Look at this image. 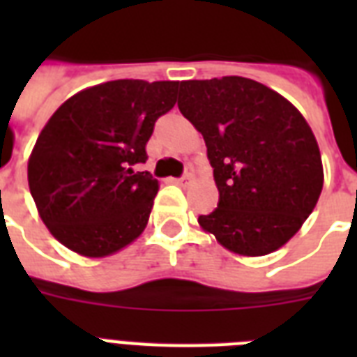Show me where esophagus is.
Wrapping results in <instances>:
<instances>
[{
  "instance_id": "esophagus-1",
  "label": "esophagus",
  "mask_w": 357,
  "mask_h": 357,
  "mask_svg": "<svg viewBox=\"0 0 357 357\" xmlns=\"http://www.w3.org/2000/svg\"><path fill=\"white\" fill-rule=\"evenodd\" d=\"M192 174H195V167H192V162H185V172H183V176H181V178H178L176 179V183H179V185H187L190 181V179H192Z\"/></svg>"
}]
</instances>
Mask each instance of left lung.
I'll return each mask as SVG.
<instances>
[{"label":"left lung","mask_w":357,"mask_h":357,"mask_svg":"<svg viewBox=\"0 0 357 357\" xmlns=\"http://www.w3.org/2000/svg\"><path fill=\"white\" fill-rule=\"evenodd\" d=\"M178 107L206 140L218 206L198 222L224 248L265 255L287 243L315 209L322 161L300 111L238 75L183 81Z\"/></svg>","instance_id":"left-lung-1"}]
</instances>
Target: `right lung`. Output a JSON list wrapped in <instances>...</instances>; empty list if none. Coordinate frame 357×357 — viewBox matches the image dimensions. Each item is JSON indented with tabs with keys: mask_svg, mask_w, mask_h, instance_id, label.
Returning a JSON list of instances; mask_svg holds the SVG:
<instances>
[{
	"mask_svg": "<svg viewBox=\"0 0 357 357\" xmlns=\"http://www.w3.org/2000/svg\"><path fill=\"white\" fill-rule=\"evenodd\" d=\"M179 81L116 79L77 92L53 113L27 165L29 190L57 241L103 257L142 234L159 190L146 162L157 119L176 105Z\"/></svg>",
	"mask_w": 357,
	"mask_h": 357,
	"instance_id": "obj_1",
	"label": "right lung"
}]
</instances>
